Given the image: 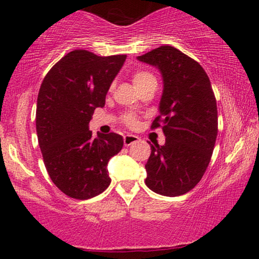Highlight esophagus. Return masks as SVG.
Segmentation results:
<instances>
[{
    "instance_id": "34e87169",
    "label": "esophagus",
    "mask_w": 259,
    "mask_h": 259,
    "mask_svg": "<svg viewBox=\"0 0 259 259\" xmlns=\"http://www.w3.org/2000/svg\"><path fill=\"white\" fill-rule=\"evenodd\" d=\"M138 141H139V137L133 136V134H127V136L123 137V144H125V146H130V145L138 143Z\"/></svg>"
}]
</instances>
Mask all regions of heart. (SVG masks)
<instances>
[{
  "label": "heart",
  "mask_w": 259,
  "mask_h": 259,
  "mask_svg": "<svg viewBox=\"0 0 259 259\" xmlns=\"http://www.w3.org/2000/svg\"><path fill=\"white\" fill-rule=\"evenodd\" d=\"M132 80L137 90H140V88H143L144 86H146V84L151 82H157V81H155V77L153 76V74H151L150 72H146V70H138V72L133 74ZM122 120L127 126L131 127V128H134V127L138 126V119L136 115L126 114L123 116Z\"/></svg>",
  "instance_id": "1"
}]
</instances>
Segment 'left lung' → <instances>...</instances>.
Returning <instances> with one entry per match:
<instances>
[{"instance_id": "8db88e82", "label": "left lung", "mask_w": 259, "mask_h": 259, "mask_svg": "<svg viewBox=\"0 0 259 259\" xmlns=\"http://www.w3.org/2000/svg\"><path fill=\"white\" fill-rule=\"evenodd\" d=\"M160 70L164 90L151 128L161 127L165 145H151L145 183L166 197L185 194L200 182L218 133L217 102L206 72L172 46L138 56Z\"/></svg>"}]
</instances>
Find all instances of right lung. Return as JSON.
Listing matches in <instances>:
<instances>
[{
	"label": "right lung",
	"instance_id": "right-lung-1",
	"mask_svg": "<svg viewBox=\"0 0 259 259\" xmlns=\"http://www.w3.org/2000/svg\"><path fill=\"white\" fill-rule=\"evenodd\" d=\"M126 55L98 56L83 49L52 67L37 95L36 132L52 182L66 196L84 200L111 184L107 164L123 146L116 133L93 136L90 121L104 107L106 94Z\"/></svg>",
	"mask_w": 259,
	"mask_h": 259
}]
</instances>
